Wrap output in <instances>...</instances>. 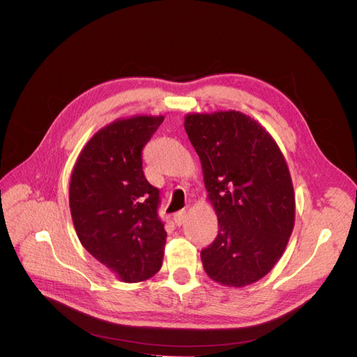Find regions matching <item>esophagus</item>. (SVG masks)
<instances>
[{
	"label": "esophagus",
	"mask_w": 357,
	"mask_h": 357,
	"mask_svg": "<svg viewBox=\"0 0 357 357\" xmlns=\"http://www.w3.org/2000/svg\"><path fill=\"white\" fill-rule=\"evenodd\" d=\"M185 219H186V210H181V211H178V213L174 214V223H176L177 226L183 225V222H185Z\"/></svg>",
	"instance_id": "34e87169"
}]
</instances>
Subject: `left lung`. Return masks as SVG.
<instances>
[{"instance_id": "left-lung-1", "label": "left lung", "mask_w": 357, "mask_h": 357, "mask_svg": "<svg viewBox=\"0 0 357 357\" xmlns=\"http://www.w3.org/2000/svg\"><path fill=\"white\" fill-rule=\"evenodd\" d=\"M185 129L199 156L218 238L201 252L205 273L222 286L265 277L286 250L295 225V192L273 135L244 113H189Z\"/></svg>"}]
</instances>
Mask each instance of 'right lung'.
Returning a JSON list of instances; mask_svg holds the SVG:
<instances>
[{"instance_id":"add662e5","label":"right lung","mask_w":357,"mask_h":357,"mask_svg":"<svg viewBox=\"0 0 357 357\" xmlns=\"http://www.w3.org/2000/svg\"><path fill=\"white\" fill-rule=\"evenodd\" d=\"M164 116L116 119L80 152L70 180V211L82 245L123 283L153 277L167 232L159 190L144 177L142 152Z\"/></svg>"}]
</instances>
